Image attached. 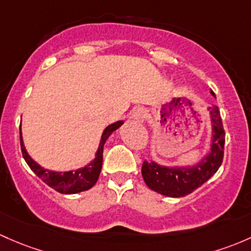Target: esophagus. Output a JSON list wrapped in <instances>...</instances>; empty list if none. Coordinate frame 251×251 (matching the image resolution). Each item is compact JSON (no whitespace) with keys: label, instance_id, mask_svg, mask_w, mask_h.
<instances>
[{"label":"esophagus","instance_id":"1","mask_svg":"<svg viewBox=\"0 0 251 251\" xmlns=\"http://www.w3.org/2000/svg\"><path fill=\"white\" fill-rule=\"evenodd\" d=\"M144 118V110L142 108H136V109L132 110L131 113V119L132 120H141V119Z\"/></svg>","mask_w":251,"mask_h":251}]
</instances>
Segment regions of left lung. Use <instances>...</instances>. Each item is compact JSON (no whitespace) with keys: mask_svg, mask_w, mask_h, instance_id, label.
<instances>
[{"mask_svg":"<svg viewBox=\"0 0 251 251\" xmlns=\"http://www.w3.org/2000/svg\"><path fill=\"white\" fill-rule=\"evenodd\" d=\"M215 97L214 92H212ZM212 124L210 150L199 162L192 166H162L157 162H148L142 166V176L148 188L168 197H184L202 186L223 163L225 131L220 112L216 105L208 108Z\"/></svg>","mask_w":251,"mask_h":251,"instance_id":"obj_1","label":"left lung"}]
</instances>
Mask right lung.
Segmentation results:
<instances>
[{
  "label": "right lung",
  "mask_w": 251,
  "mask_h": 251,
  "mask_svg": "<svg viewBox=\"0 0 251 251\" xmlns=\"http://www.w3.org/2000/svg\"><path fill=\"white\" fill-rule=\"evenodd\" d=\"M124 124L123 120H119L117 123L110 124L109 126L104 128L102 133L101 141H100L99 149L95 154V159L88 163L84 167L78 168L77 171H68V172H55V171H49L47 168L42 167L41 165L36 162L30 155L26 151L25 146H24L23 136H21V125H20V147L23 156L25 159L28 167L35 172L47 185L51 189L56 190L60 194H78V192L86 191L91 189L96 184L99 179L100 173L102 170V161H103V147L108 137L110 136L115 130H118Z\"/></svg>",
  "instance_id": "right-lung-1"
}]
</instances>
